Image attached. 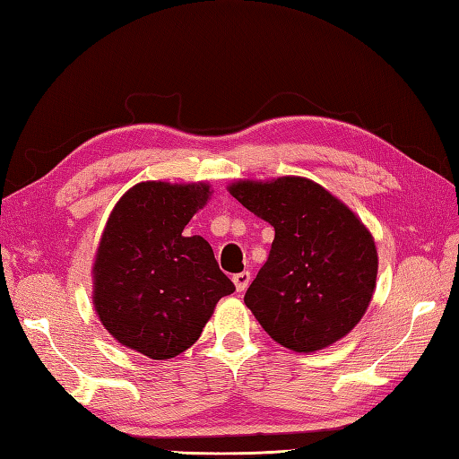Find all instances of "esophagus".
Wrapping results in <instances>:
<instances>
[{"instance_id": "1", "label": "esophagus", "mask_w": 459, "mask_h": 459, "mask_svg": "<svg viewBox=\"0 0 459 459\" xmlns=\"http://www.w3.org/2000/svg\"><path fill=\"white\" fill-rule=\"evenodd\" d=\"M250 280H252L250 272H238V274L232 276V281H235L237 291H245L248 288V284H250Z\"/></svg>"}]
</instances>
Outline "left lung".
<instances>
[{
  "mask_svg": "<svg viewBox=\"0 0 459 459\" xmlns=\"http://www.w3.org/2000/svg\"><path fill=\"white\" fill-rule=\"evenodd\" d=\"M229 191L276 232L266 264L245 294L258 324L296 353L345 337L377 286L378 256L365 224L306 178L237 181Z\"/></svg>",
  "mask_w": 459,
  "mask_h": 459,
  "instance_id": "obj_1",
  "label": "left lung"
}]
</instances>
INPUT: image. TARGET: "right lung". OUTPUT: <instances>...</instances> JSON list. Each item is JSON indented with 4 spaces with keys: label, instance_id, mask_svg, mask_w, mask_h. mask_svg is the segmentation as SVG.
<instances>
[{
    "label": "right lung",
    "instance_id": "add662e5",
    "mask_svg": "<svg viewBox=\"0 0 459 459\" xmlns=\"http://www.w3.org/2000/svg\"><path fill=\"white\" fill-rule=\"evenodd\" d=\"M209 195L207 183L143 181L112 209L92 266V301L124 347L155 360L179 355L235 291L209 242L183 235Z\"/></svg>",
    "mask_w": 459,
    "mask_h": 459
}]
</instances>
